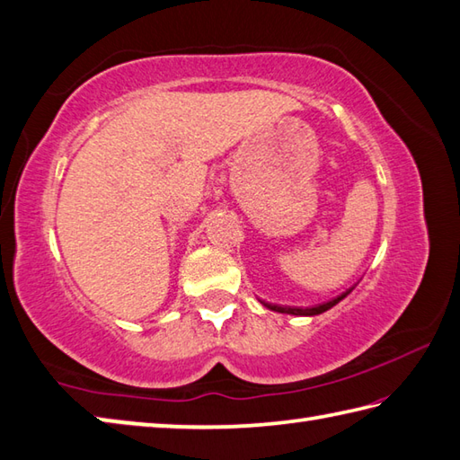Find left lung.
<instances>
[{
  "mask_svg": "<svg viewBox=\"0 0 460 460\" xmlns=\"http://www.w3.org/2000/svg\"><path fill=\"white\" fill-rule=\"evenodd\" d=\"M350 293V289H347L345 293H341V295H337V296H332V299H329V301H325V303H319V305H313V307H281V305H271V303H263L267 309H271V311H277V313H287V314H301V317H313V314H321V313H325V311H329L331 307H335V305L341 301V299H345V296Z\"/></svg>",
  "mask_w": 460,
  "mask_h": 460,
  "instance_id": "8db88e82",
  "label": "left lung"
}]
</instances>
